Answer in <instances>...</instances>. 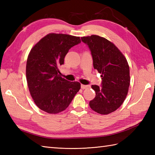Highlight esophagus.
<instances>
[{"label": "esophagus", "instance_id": "34e87169", "mask_svg": "<svg viewBox=\"0 0 155 155\" xmlns=\"http://www.w3.org/2000/svg\"><path fill=\"white\" fill-rule=\"evenodd\" d=\"M81 88H82V89H85V88H88V87H89V86H88V85H84V84H81Z\"/></svg>", "mask_w": 155, "mask_h": 155}]
</instances>
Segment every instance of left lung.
I'll return each instance as SVG.
<instances>
[{
	"instance_id": "obj_1",
	"label": "left lung",
	"mask_w": 155,
	"mask_h": 155,
	"mask_svg": "<svg viewBox=\"0 0 155 155\" xmlns=\"http://www.w3.org/2000/svg\"><path fill=\"white\" fill-rule=\"evenodd\" d=\"M89 48L93 67L101 74V87L92 85L96 93L90 107L101 114L116 110L123 103L130 85L129 66L124 56L111 42L98 35L81 37Z\"/></svg>"
}]
</instances>
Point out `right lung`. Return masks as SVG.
<instances>
[{"label":"right lung","instance_id":"obj_1","mask_svg":"<svg viewBox=\"0 0 155 155\" xmlns=\"http://www.w3.org/2000/svg\"><path fill=\"white\" fill-rule=\"evenodd\" d=\"M78 37L50 33L31 49L27 61L28 87L36 105L45 112L57 114L64 110L81 88L58 74L69 49L81 43Z\"/></svg>","mask_w":155,"mask_h":155}]
</instances>
